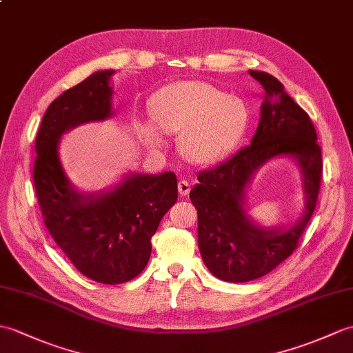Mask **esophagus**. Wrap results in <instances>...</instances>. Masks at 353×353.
I'll use <instances>...</instances> for the list:
<instances>
[{
  "label": "esophagus",
  "mask_w": 353,
  "mask_h": 353,
  "mask_svg": "<svg viewBox=\"0 0 353 353\" xmlns=\"http://www.w3.org/2000/svg\"><path fill=\"white\" fill-rule=\"evenodd\" d=\"M177 190H179V194L185 196L190 194V190H191V185L186 182V180H180V182L177 183Z\"/></svg>",
  "instance_id": "obj_1"
}]
</instances>
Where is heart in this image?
Segmentation results:
<instances>
[{"mask_svg":"<svg viewBox=\"0 0 353 353\" xmlns=\"http://www.w3.org/2000/svg\"><path fill=\"white\" fill-rule=\"evenodd\" d=\"M152 118L139 123V138L158 149L163 132L180 134V154L206 165L223 158L239 143L248 123L242 99L203 81H179L162 87L150 101Z\"/></svg>","mask_w":353,"mask_h":353,"instance_id":"heart-1","label":"heart"}]
</instances>
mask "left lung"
I'll list each match as a JSON object with an SVG mask.
<instances>
[{
  "label": "left lung",
  "instance_id": "left-lung-1",
  "mask_svg": "<svg viewBox=\"0 0 353 353\" xmlns=\"http://www.w3.org/2000/svg\"><path fill=\"white\" fill-rule=\"evenodd\" d=\"M248 73L265 88L256 134L230 159L199 173L190 192L199 214L201 259L212 275L228 283L257 280L290 256L316 209L322 176V152L308 114L275 77ZM275 157L297 162L305 209L292 226L265 228L249 215L246 192L256 171Z\"/></svg>",
  "mask_w": 353,
  "mask_h": 353
}]
</instances>
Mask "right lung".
I'll return each instance as SVG.
<instances>
[{
	"label": "right lung",
	"mask_w": 353,
	"mask_h": 353,
	"mask_svg": "<svg viewBox=\"0 0 353 353\" xmlns=\"http://www.w3.org/2000/svg\"><path fill=\"white\" fill-rule=\"evenodd\" d=\"M97 70L48 106L36 138L34 188L45 225L81 274L102 284H121L145 268L152 236L177 200V179L126 173L97 192L73 186L60 161L61 137L70 129L114 116L111 77Z\"/></svg>",
	"instance_id": "1"
}]
</instances>
